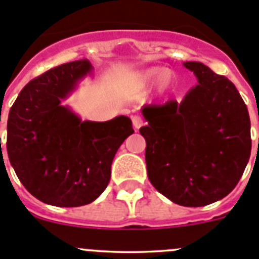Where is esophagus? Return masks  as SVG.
Listing matches in <instances>:
<instances>
[{
  "instance_id": "esophagus-1",
  "label": "esophagus",
  "mask_w": 259,
  "mask_h": 259,
  "mask_svg": "<svg viewBox=\"0 0 259 259\" xmlns=\"http://www.w3.org/2000/svg\"><path fill=\"white\" fill-rule=\"evenodd\" d=\"M132 124H134V127L136 128V130H139L140 127H143L144 125V120L141 116L139 115H134L132 116Z\"/></svg>"
}]
</instances>
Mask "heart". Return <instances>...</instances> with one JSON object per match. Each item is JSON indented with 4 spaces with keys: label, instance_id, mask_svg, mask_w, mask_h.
Masks as SVG:
<instances>
[{
    "label": "heart",
    "instance_id": "b5f03b06",
    "mask_svg": "<svg viewBox=\"0 0 259 259\" xmlns=\"http://www.w3.org/2000/svg\"><path fill=\"white\" fill-rule=\"evenodd\" d=\"M143 80L146 83H152L157 80V85L161 91L170 88L175 80V74L170 68H161V67H152L146 70L143 74Z\"/></svg>",
    "mask_w": 259,
    "mask_h": 259
}]
</instances>
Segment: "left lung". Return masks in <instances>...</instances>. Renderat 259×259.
<instances>
[{
  "label": "left lung",
  "mask_w": 259,
  "mask_h": 259,
  "mask_svg": "<svg viewBox=\"0 0 259 259\" xmlns=\"http://www.w3.org/2000/svg\"><path fill=\"white\" fill-rule=\"evenodd\" d=\"M197 85L182 101L145 105V162L150 183L188 207L217 202L232 192L249 162L250 118L236 87L201 62H184Z\"/></svg>",
  "instance_id": "8db88e82"
}]
</instances>
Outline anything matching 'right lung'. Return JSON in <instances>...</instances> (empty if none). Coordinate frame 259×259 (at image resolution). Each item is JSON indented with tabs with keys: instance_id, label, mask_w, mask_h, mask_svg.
<instances>
[{
	"instance_id": "1",
	"label": "right lung",
	"mask_w": 259,
	"mask_h": 259,
	"mask_svg": "<svg viewBox=\"0 0 259 259\" xmlns=\"http://www.w3.org/2000/svg\"><path fill=\"white\" fill-rule=\"evenodd\" d=\"M92 68L81 59L47 71L20 91L9 113V161L24 188L48 205L93 202L109 184L119 146L134 134L128 116L83 122L62 105Z\"/></svg>"
}]
</instances>
